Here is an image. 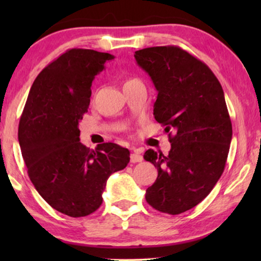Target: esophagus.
Masks as SVG:
<instances>
[{"label":"esophagus","mask_w":261,"mask_h":261,"mask_svg":"<svg viewBox=\"0 0 261 261\" xmlns=\"http://www.w3.org/2000/svg\"><path fill=\"white\" fill-rule=\"evenodd\" d=\"M142 162V155L138 152H133L130 154V163H140Z\"/></svg>","instance_id":"1"}]
</instances>
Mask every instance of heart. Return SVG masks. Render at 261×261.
<instances>
[{
	"label": "heart",
	"mask_w": 261,
	"mask_h": 261,
	"mask_svg": "<svg viewBox=\"0 0 261 261\" xmlns=\"http://www.w3.org/2000/svg\"><path fill=\"white\" fill-rule=\"evenodd\" d=\"M129 81H132V80H128V81H127V82H129Z\"/></svg>",
	"instance_id": "obj_1"
}]
</instances>
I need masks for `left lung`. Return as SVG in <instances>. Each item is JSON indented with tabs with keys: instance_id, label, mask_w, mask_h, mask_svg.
<instances>
[{
	"instance_id": "obj_1",
	"label": "left lung",
	"mask_w": 261,
	"mask_h": 261,
	"mask_svg": "<svg viewBox=\"0 0 261 261\" xmlns=\"http://www.w3.org/2000/svg\"><path fill=\"white\" fill-rule=\"evenodd\" d=\"M134 57L158 91L154 119L167 133L175 130L169 155L145 152L158 170L146 201L178 215L202 202L223 173L233 134L224 94L213 71L178 46L142 48Z\"/></svg>"
}]
</instances>
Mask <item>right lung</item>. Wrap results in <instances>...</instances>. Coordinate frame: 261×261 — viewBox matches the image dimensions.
<instances>
[{"mask_svg": "<svg viewBox=\"0 0 261 261\" xmlns=\"http://www.w3.org/2000/svg\"><path fill=\"white\" fill-rule=\"evenodd\" d=\"M112 59L94 49H67L35 78L20 117L17 135L31 181L53 209L71 217L96 212L107 179L129 163V151L114 142L94 151L80 141L92 81Z\"/></svg>", "mask_w": 261, "mask_h": 261, "instance_id": "1", "label": "right lung"}]
</instances>
